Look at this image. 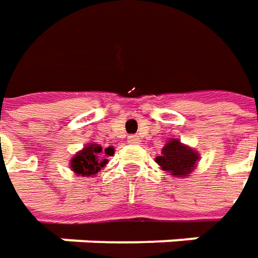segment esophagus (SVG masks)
I'll return each mask as SVG.
<instances>
[{
	"label": "esophagus",
	"mask_w": 258,
	"mask_h": 258,
	"mask_svg": "<svg viewBox=\"0 0 258 258\" xmlns=\"http://www.w3.org/2000/svg\"><path fill=\"white\" fill-rule=\"evenodd\" d=\"M127 142L132 145L139 144V138H138L136 135H131V136H127Z\"/></svg>",
	"instance_id": "34e87169"
}]
</instances>
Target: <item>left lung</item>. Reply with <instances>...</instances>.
Instances as JSON below:
<instances>
[{"label":"left lung","instance_id":"left-lung-1","mask_svg":"<svg viewBox=\"0 0 258 258\" xmlns=\"http://www.w3.org/2000/svg\"><path fill=\"white\" fill-rule=\"evenodd\" d=\"M161 156H156V164L162 168V171L169 172L173 176H188L192 172L197 161L200 159L198 152L192 148L181 144L178 139L168 141L162 148Z\"/></svg>","mask_w":258,"mask_h":258}]
</instances>
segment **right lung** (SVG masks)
<instances>
[{"label": "right lung", "instance_id": "obj_1", "mask_svg": "<svg viewBox=\"0 0 258 258\" xmlns=\"http://www.w3.org/2000/svg\"><path fill=\"white\" fill-rule=\"evenodd\" d=\"M104 154L112 155L109 152V148L104 149ZM103 149L100 145L89 144L73 156V159L70 161V168L77 175L92 176L107 164V159H103Z\"/></svg>", "mask_w": 258, "mask_h": 258}]
</instances>
